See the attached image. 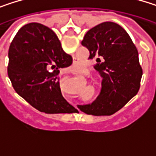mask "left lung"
<instances>
[{"label": "left lung", "instance_id": "1", "mask_svg": "<svg viewBox=\"0 0 156 156\" xmlns=\"http://www.w3.org/2000/svg\"><path fill=\"white\" fill-rule=\"evenodd\" d=\"M95 59L102 79L99 96L91 104L78 105L87 115H110L121 109L139 88L143 70L138 51L128 33L117 23L102 22L90 29L81 42Z\"/></svg>", "mask_w": 156, "mask_h": 156}]
</instances>
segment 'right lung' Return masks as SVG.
<instances>
[{"mask_svg":"<svg viewBox=\"0 0 156 156\" xmlns=\"http://www.w3.org/2000/svg\"><path fill=\"white\" fill-rule=\"evenodd\" d=\"M72 64L55 32L31 22L21 27L9 48L8 76L16 92L30 106L47 114L77 113L62 96L58 75Z\"/></svg>","mask_w":156,"mask_h":156,"instance_id":"obj_1","label":"right lung"}]
</instances>
